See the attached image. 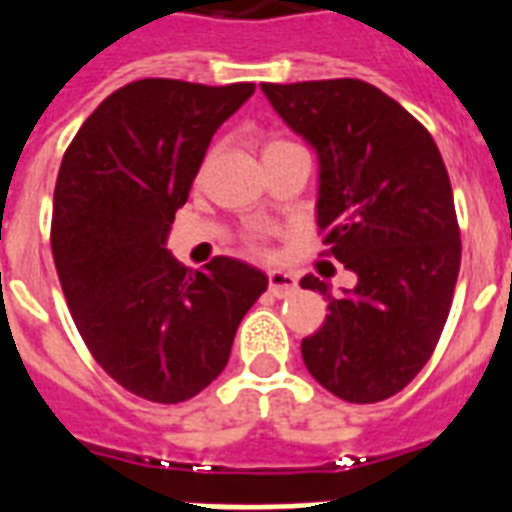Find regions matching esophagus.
<instances>
[{
	"mask_svg": "<svg viewBox=\"0 0 512 512\" xmlns=\"http://www.w3.org/2000/svg\"><path fill=\"white\" fill-rule=\"evenodd\" d=\"M268 289L273 297H289L297 292V279L287 271H268Z\"/></svg>",
	"mask_w": 512,
	"mask_h": 512,
	"instance_id": "1",
	"label": "esophagus"
}]
</instances>
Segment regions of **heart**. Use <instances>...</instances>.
I'll return each instance as SVG.
<instances>
[{
	"label": "heart",
	"mask_w": 512,
	"mask_h": 512,
	"mask_svg": "<svg viewBox=\"0 0 512 512\" xmlns=\"http://www.w3.org/2000/svg\"><path fill=\"white\" fill-rule=\"evenodd\" d=\"M271 146H279V140H273V143H271Z\"/></svg>",
	"instance_id": "heart-1"
}]
</instances>
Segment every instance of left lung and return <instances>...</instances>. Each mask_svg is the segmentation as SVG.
<instances>
[{"label":"left lung","mask_w":512,"mask_h":512,"mask_svg":"<svg viewBox=\"0 0 512 512\" xmlns=\"http://www.w3.org/2000/svg\"><path fill=\"white\" fill-rule=\"evenodd\" d=\"M273 111L319 159L316 223L356 287H300L329 300L303 340L313 380L350 404L396 396L428 364L452 308L460 228L452 183L430 132L361 79L260 84Z\"/></svg>","instance_id":"8db88e82"}]
</instances>
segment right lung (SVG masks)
<instances>
[{"label": "right lung", "mask_w": 512, "mask_h": 512, "mask_svg": "<svg viewBox=\"0 0 512 512\" xmlns=\"http://www.w3.org/2000/svg\"><path fill=\"white\" fill-rule=\"evenodd\" d=\"M255 84L140 79L111 92L71 140L52 201V257L82 340L122 388L180 404L231 356L268 289L260 268L215 257L191 271L167 249L209 140Z\"/></svg>", "instance_id": "right-lung-1"}]
</instances>
